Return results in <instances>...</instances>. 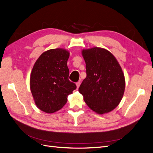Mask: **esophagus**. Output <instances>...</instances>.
Wrapping results in <instances>:
<instances>
[{
  "label": "esophagus",
  "mask_w": 153,
  "mask_h": 153,
  "mask_svg": "<svg viewBox=\"0 0 153 153\" xmlns=\"http://www.w3.org/2000/svg\"><path fill=\"white\" fill-rule=\"evenodd\" d=\"M76 88L77 89H78V87H80V82H78L76 83Z\"/></svg>",
  "instance_id": "obj_1"
}]
</instances>
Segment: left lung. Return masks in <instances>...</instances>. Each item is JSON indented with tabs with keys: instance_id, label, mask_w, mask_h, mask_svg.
Listing matches in <instances>:
<instances>
[{
	"instance_id": "8db88e82",
	"label": "left lung",
	"mask_w": 153,
	"mask_h": 153,
	"mask_svg": "<svg viewBox=\"0 0 153 153\" xmlns=\"http://www.w3.org/2000/svg\"><path fill=\"white\" fill-rule=\"evenodd\" d=\"M87 76L78 89L89 107L99 114L107 113L119 104L125 79L122 69L109 51L94 47L83 50Z\"/></svg>"
}]
</instances>
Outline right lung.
<instances>
[{
  "label": "right lung",
  "instance_id": "right-lung-1",
  "mask_svg": "<svg viewBox=\"0 0 153 153\" xmlns=\"http://www.w3.org/2000/svg\"><path fill=\"white\" fill-rule=\"evenodd\" d=\"M69 56L66 50L51 49L40 55L32 68L30 91L36 106L46 113L61 109L68 96L76 89L75 83L68 79Z\"/></svg>",
  "mask_w": 153,
  "mask_h": 153
}]
</instances>
